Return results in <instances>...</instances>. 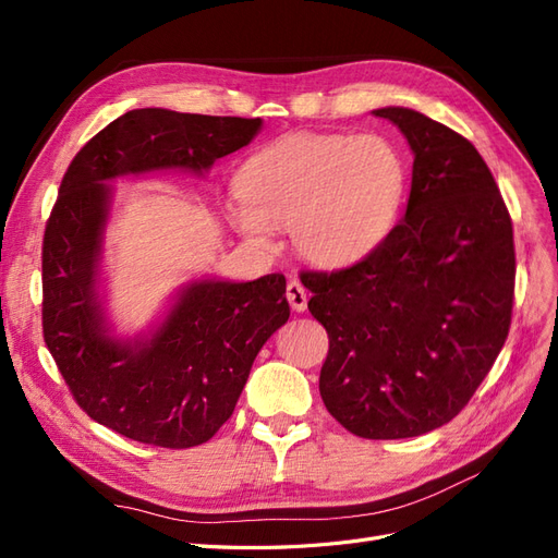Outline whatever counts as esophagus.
<instances>
[{
    "instance_id": "esophagus-1",
    "label": "esophagus",
    "mask_w": 558,
    "mask_h": 558,
    "mask_svg": "<svg viewBox=\"0 0 558 558\" xmlns=\"http://www.w3.org/2000/svg\"><path fill=\"white\" fill-rule=\"evenodd\" d=\"M286 298H289L291 307L295 312H305L307 310V291L305 286H302L300 281H291L289 289H286Z\"/></svg>"
}]
</instances>
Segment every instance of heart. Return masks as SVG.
<instances>
[{
    "mask_svg": "<svg viewBox=\"0 0 558 558\" xmlns=\"http://www.w3.org/2000/svg\"><path fill=\"white\" fill-rule=\"evenodd\" d=\"M226 202L228 221L260 248L277 228L318 267L356 265L393 232L408 193V165L381 134L293 132L256 150Z\"/></svg>",
    "mask_w": 558,
    "mask_h": 558,
    "instance_id": "1",
    "label": "heart"
}]
</instances>
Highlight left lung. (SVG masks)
I'll return each instance as SVG.
<instances>
[{"instance_id":"8db88e82","label":"left lung","mask_w":558,"mask_h":558,"mask_svg":"<svg viewBox=\"0 0 558 558\" xmlns=\"http://www.w3.org/2000/svg\"><path fill=\"white\" fill-rule=\"evenodd\" d=\"M408 140V211L373 256L305 272L330 337L318 391L367 440H400L459 414L508 340L514 242L486 162L461 134L404 107L373 111Z\"/></svg>"}]
</instances>
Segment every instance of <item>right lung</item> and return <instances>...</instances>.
I'll return each mask as SVG.
<instances>
[{
    "label": "right lung",
    "instance_id": "right-lung-1",
    "mask_svg": "<svg viewBox=\"0 0 558 558\" xmlns=\"http://www.w3.org/2000/svg\"><path fill=\"white\" fill-rule=\"evenodd\" d=\"M263 118L134 109L83 146L44 234V340L97 424L167 449L207 442L230 418L263 344L291 316L283 275L195 277L137 335L109 310L105 242L118 179L207 177L248 146Z\"/></svg>",
    "mask_w": 558,
    "mask_h": 558
}]
</instances>
